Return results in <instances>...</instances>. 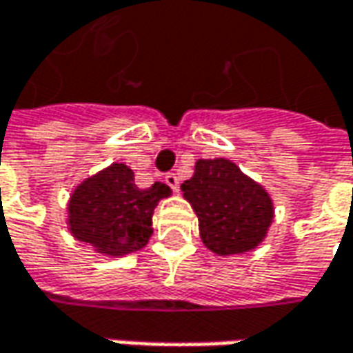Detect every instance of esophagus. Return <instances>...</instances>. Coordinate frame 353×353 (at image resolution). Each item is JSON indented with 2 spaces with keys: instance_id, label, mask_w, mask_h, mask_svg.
I'll return each mask as SVG.
<instances>
[{
  "instance_id": "34e87169",
  "label": "esophagus",
  "mask_w": 353,
  "mask_h": 353,
  "mask_svg": "<svg viewBox=\"0 0 353 353\" xmlns=\"http://www.w3.org/2000/svg\"><path fill=\"white\" fill-rule=\"evenodd\" d=\"M165 183L169 184V186L172 188V190H174V192H176V190L181 188V179H179V174H176V172H169V174L165 176Z\"/></svg>"
}]
</instances>
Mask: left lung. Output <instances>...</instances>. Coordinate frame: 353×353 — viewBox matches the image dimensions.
<instances>
[{"mask_svg":"<svg viewBox=\"0 0 353 353\" xmlns=\"http://www.w3.org/2000/svg\"><path fill=\"white\" fill-rule=\"evenodd\" d=\"M183 190L204 245L220 255L253 250L273 220L269 194L228 159H200Z\"/></svg>","mask_w":353,"mask_h":353,"instance_id":"8db88e82","label":"left lung"}]
</instances>
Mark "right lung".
<instances>
[{
	"label": "right lung",
	"mask_w": 353,
	"mask_h": 353,
	"mask_svg": "<svg viewBox=\"0 0 353 353\" xmlns=\"http://www.w3.org/2000/svg\"><path fill=\"white\" fill-rule=\"evenodd\" d=\"M169 194L163 183L139 188L131 169L116 163L74 190L68 204L70 232L108 255L141 250L151 237L157 202Z\"/></svg>",
	"instance_id": "add662e5"
}]
</instances>
